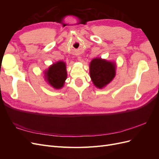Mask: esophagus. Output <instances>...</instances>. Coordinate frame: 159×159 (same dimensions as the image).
Segmentation results:
<instances>
[{
  "mask_svg": "<svg viewBox=\"0 0 159 159\" xmlns=\"http://www.w3.org/2000/svg\"><path fill=\"white\" fill-rule=\"evenodd\" d=\"M77 58H78V60L79 61H81V57L80 56H79L77 57Z\"/></svg>",
  "mask_w": 159,
  "mask_h": 159,
  "instance_id": "34e87169",
  "label": "esophagus"
}]
</instances>
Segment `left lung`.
I'll use <instances>...</instances> for the list:
<instances>
[{"label":"left lung","mask_w":159,"mask_h":159,"mask_svg":"<svg viewBox=\"0 0 159 159\" xmlns=\"http://www.w3.org/2000/svg\"><path fill=\"white\" fill-rule=\"evenodd\" d=\"M116 64L113 61L93 59L89 64V74L93 84L98 88L102 89L109 84L115 76Z\"/></svg>","instance_id":"1"}]
</instances>
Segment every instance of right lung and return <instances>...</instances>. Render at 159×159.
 Here are the masks:
<instances>
[{"mask_svg":"<svg viewBox=\"0 0 159 159\" xmlns=\"http://www.w3.org/2000/svg\"><path fill=\"white\" fill-rule=\"evenodd\" d=\"M66 78V65L65 62L62 61L53 64L45 71V79L48 83L57 89L63 87Z\"/></svg>","mask_w":159,"mask_h":159,"instance_id":"obj_1","label":"right lung"}]
</instances>
